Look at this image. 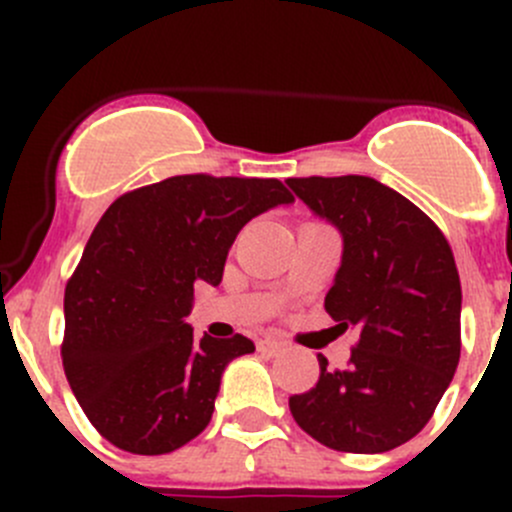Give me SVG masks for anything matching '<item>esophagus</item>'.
I'll use <instances>...</instances> for the list:
<instances>
[{"label": "esophagus", "instance_id": "obj_1", "mask_svg": "<svg viewBox=\"0 0 512 512\" xmlns=\"http://www.w3.org/2000/svg\"><path fill=\"white\" fill-rule=\"evenodd\" d=\"M257 349H260L262 354H270V356H277L285 349V344L277 342V339H262L260 344H257Z\"/></svg>", "mask_w": 512, "mask_h": 512}]
</instances>
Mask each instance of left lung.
Returning a JSON list of instances; mask_svg holds the SVG:
<instances>
[{
	"label": "left lung",
	"instance_id": "left-lung-1",
	"mask_svg": "<svg viewBox=\"0 0 512 512\" xmlns=\"http://www.w3.org/2000/svg\"><path fill=\"white\" fill-rule=\"evenodd\" d=\"M342 235V265L324 309L359 342L347 369L322 354L312 391L289 399L299 428L344 453H386L433 416L461 359V280L426 213L369 175L289 178Z\"/></svg>",
	"mask_w": 512,
	"mask_h": 512
}]
</instances>
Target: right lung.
Here are the masks:
<instances>
[{
  "instance_id": "add662e5",
  "label": "right lung",
  "mask_w": 512,
  "mask_h": 512,
  "mask_svg": "<svg viewBox=\"0 0 512 512\" xmlns=\"http://www.w3.org/2000/svg\"><path fill=\"white\" fill-rule=\"evenodd\" d=\"M292 203L275 178L175 175L103 213L66 285L61 356L81 409L113 446L160 456L205 431L225 366L255 344L195 339L185 322L193 285L218 287L237 232Z\"/></svg>"
}]
</instances>
